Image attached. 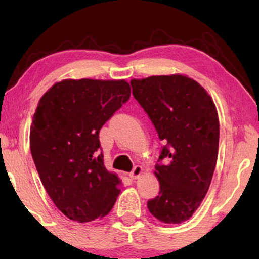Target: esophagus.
Wrapping results in <instances>:
<instances>
[{"label":"esophagus","mask_w":259,"mask_h":259,"mask_svg":"<svg viewBox=\"0 0 259 259\" xmlns=\"http://www.w3.org/2000/svg\"><path fill=\"white\" fill-rule=\"evenodd\" d=\"M143 171H144L143 167H141V166H139V165H137L136 167H134V168L132 169V172L130 173V177H131V178H132V179L139 178L141 173H143Z\"/></svg>","instance_id":"esophagus-1"}]
</instances>
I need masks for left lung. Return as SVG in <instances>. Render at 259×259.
I'll use <instances>...</instances> for the list:
<instances>
[{
	"label": "left lung",
	"mask_w": 259,
	"mask_h": 259,
	"mask_svg": "<svg viewBox=\"0 0 259 259\" xmlns=\"http://www.w3.org/2000/svg\"><path fill=\"white\" fill-rule=\"evenodd\" d=\"M131 84L165 143L154 171L160 191L147 201L148 211L162 223L180 224L192 217L210 187L218 157L217 108L197 81L182 74L133 79Z\"/></svg>",
	"instance_id": "obj_1"
}]
</instances>
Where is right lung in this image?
<instances>
[{"instance_id": "add662e5", "label": "right lung", "mask_w": 259, "mask_h": 259, "mask_svg": "<svg viewBox=\"0 0 259 259\" xmlns=\"http://www.w3.org/2000/svg\"><path fill=\"white\" fill-rule=\"evenodd\" d=\"M125 80L67 79L38 101L30 126V152L55 206L74 222L109 213L121 180L104 165L99 132L128 101Z\"/></svg>"}]
</instances>
